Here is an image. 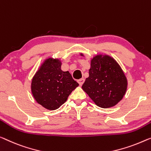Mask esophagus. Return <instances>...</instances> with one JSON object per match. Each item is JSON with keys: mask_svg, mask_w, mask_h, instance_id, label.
Returning <instances> with one entry per match:
<instances>
[{"mask_svg": "<svg viewBox=\"0 0 151 151\" xmlns=\"http://www.w3.org/2000/svg\"><path fill=\"white\" fill-rule=\"evenodd\" d=\"M84 81H85L84 78H80V79H78L77 81V82L78 83V84H79L80 85H82L83 84V83H84Z\"/></svg>", "mask_w": 151, "mask_h": 151, "instance_id": "1", "label": "esophagus"}]
</instances>
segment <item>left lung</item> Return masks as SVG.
I'll return each mask as SVG.
<instances>
[{
  "label": "left lung",
  "instance_id": "left-lung-1",
  "mask_svg": "<svg viewBox=\"0 0 151 151\" xmlns=\"http://www.w3.org/2000/svg\"><path fill=\"white\" fill-rule=\"evenodd\" d=\"M125 74L113 58L98 55L91 61L89 77L82 88L99 107L115 106L122 100L127 90Z\"/></svg>",
  "mask_w": 151,
  "mask_h": 151
}]
</instances>
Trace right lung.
Segmentation results:
<instances>
[{"label": "right lung", "instance_id": "add662e5", "mask_svg": "<svg viewBox=\"0 0 151 151\" xmlns=\"http://www.w3.org/2000/svg\"><path fill=\"white\" fill-rule=\"evenodd\" d=\"M60 60H47L34 76L31 89L37 102L49 110H55L67 100L78 86L68 71L61 70Z\"/></svg>", "mask_w": 151, "mask_h": 151}]
</instances>
